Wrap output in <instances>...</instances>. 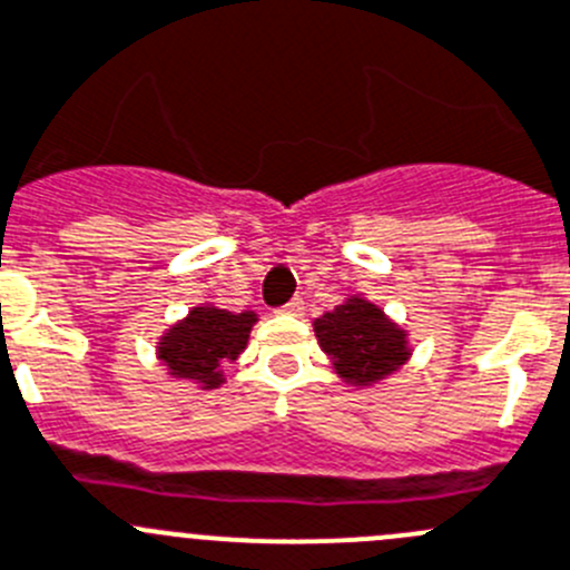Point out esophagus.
Returning <instances> with one entry per match:
<instances>
[{
  "label": "esophagus",
  "instance_id": "1",
  "mask_svg": "<svg viewBox=\"0 0 570 570\" xmlns=\"http://www.w3.org/2000/svg\"><path fill=\"white\" fill-rule=\"evenodd\" d=\"M303 308H306V303H303V297H292L286 306H281V312L284 314H303Z\"/></svg>",
  "mask_w": 570,
  "mask_h": 570
}]
</instances>
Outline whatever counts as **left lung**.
<instances>
[{"instance_id": "obj_1", "label": "left lung", "mask_w": 570, "mask_h": 570, "mask_svg": "<svg viewBox=\"0 0 570 570\" xmlns=\"http://www.w3.org/2000/svg\"><path fill=\"white\" fill-rule=\"evenodd\" d=\"M314 331L323 351L334 358L336 370L358 384L384 379L397 364L406 362L403 331L358 297L323 314L314 323Z\"/></svg>"}]
</instances>
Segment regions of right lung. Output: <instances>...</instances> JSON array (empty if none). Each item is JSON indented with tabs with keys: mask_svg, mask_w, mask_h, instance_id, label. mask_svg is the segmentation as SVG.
I'll list each match as a JSON object with an SVG mask.
<instances>
[{
	"mask_svg": "<svg viewBox=\"0 0 570 570\" xmlns=\"http://www.w3.org/2000/svg\"><path fill=\"white\" fill-rule=\"evenodd\" d=\"M256 314H230L225 308L200 306L164 336L158 356L175 379H195L206 386L223 381V367L245 351Z\"/></svg>",
	"mask_w": 570,
	"mask_h": 570,
	"instance_id": "add662e5",
	"label": "right lung"
}]
</instances>
